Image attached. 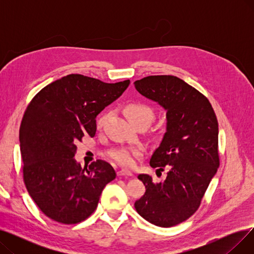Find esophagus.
<instances>
[{"mask_svg": "<svg viewBox=\"0 0 254 254\" xmlns=\"http://www.w3.org/2000/svg\"><path fill=\"white\" fill-rule=\"evenodd\" d=\"M117 176L118 177H122V176H132V173L128 170H125V169H122L119 170L117 172Z\"/></svg>", "mask_w": 254, "mask_h": 254, "instance_id": "34e87169", "label": "esophagus"}]
</instances>
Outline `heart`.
Returning a JSON list of instances; mask_svg holds the SVG:
<instances>
[{
  "instance_id": "heart-1",
  "label": "heart",
  "mask_w": 254,
  "mask_h": 254,
  "mask_svg": "<svg viewBox=\"0 0 254 254\" xmlns=\"http://www.w3.org/2000/svg\"><path fill=\"white\" fill-rule=\"evenodd\" d=\"M125 114L129 122L134 125L139 122H152L154 117L153 110L149 106L142 103H130L125 107ZM106 115H101L97 120V127H101L105 122ZM144 150L141 147H132V146H118L111 148L106 152L108 156L115 163L125 166H134L137 159L143 154Z\"/></svg>"
}]
</instances>
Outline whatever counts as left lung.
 Wrapping results in <instances>:
<instances>
[{
    "label": "left lung",
    "mask_w": 254,
    "mask_h": 254,
    "mask_svg": "<svg viewBox=\"0 0 254 254\" xmlns=\"http://www.w3.org/2000/svg\"><path fill=\"white\" fill-rule=\"evenodd\" d=\"M135 87L167 110V131L149 163L167 170V178L156 183L140 174L146 190L135 208L145 220L171 228L194 214L219 167L217 118L203 93L176 76H147Z\"/></svg>",
    "instance_id": "left-lung-1"
}]
</instances>
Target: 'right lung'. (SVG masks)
Instances as JSON below:
<instances>
[{"label": "right lung", "mask_w": 254, "mask_h": 254, "mask_svg": "<svg viewBox=\"0 0 254 254\" xmlns=\"http://www.w3.org/2000/svg\"><path fill=\"white\" fill-rule=\"evenodd\" d=\"M128 84L129 80L106 83L70 74L46 85L26 107L19 128L23 182L50 219L64 224L85 220L115 179L110 164L98 159L82 169L74 155L78 141L95 136L97 115Z\"/></svg>", "instance_id": "1"}]
</instances>
